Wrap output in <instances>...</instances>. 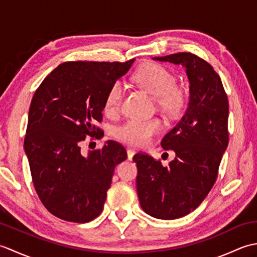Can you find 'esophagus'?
Here are the masks:
<instances>
[{"mask_svg": "<svg viewBox=\"0 0 257 257\" xmlns=\"http://www.w3.org/2000/svg\"><path fill=\"white\" fill-rule=\"evenodd\" d=\"M135 154H136V150H134V149H128V150H127L128 159H129V160H133V158H134Z\"/></svg>", "mask_w": 257, "mask_h": 257, "instance_id": "obj_1", "label": "esophagus"}]
</instances>
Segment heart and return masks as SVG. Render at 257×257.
<instances>
[{
	"mask_svg": "<svg viewBox=\"0 0 257 257\" xmlns=\"http://www.w3.org/2000/svg\"><path fill=\"white\" fill-rule=\"evenodd\" d=\"M134 79L138 86L155 97L158 107L170 116L180 113L187 103V91L177 85V78L172 72L159 64L147 63L135 74ZM124 87L121 83H114L108 90L103 109L107 114H114L119 111L123 99ZM162 129L159 119L143 120L132 119L117 129L116 137L122 143L144 147Z\"/></svg>",
	"mask_w": 257,
	"mask_h": 257,
	"instance_id": "b5f03b06",
	"label": "heart"
}]
</instances>
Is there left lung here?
Listing matches in <instances>:
<instances>
[{"mask_svg":"<svg viewBox=\"0 0 257 257\" xmlns=\"http://www.w3.org/2000/svg\"><path fill=\"white\" fill-rule=\"evenodd\" d=\"M154 59L187 69L190 96L182 118L161 141L176 154L169 166L146 154L134 156L137 192L147 214L174 220L195 210L215 182L228 144V101L220 76L204 59L191 53Z\"/></svg>","mask_w":257,"mask_h":257,"instance_id":"left-lung-1","label":"left lung"}]
</instances>
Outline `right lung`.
Segmentation results:
<instances>
[{
    "label": "right lung",
    "instance_id": "1",
    "mask_svg": "<svg viewBox=\"0 0 257 257\" xmlns=\"http://www.w3.org/2000/svg\"><path fill=\"white\" fill-rule=\"evenodd\" d=\"M125 63L66 62L35 91L30 106L24 150L38 198L59 219L87 223L100 214L114 167L127 159L123 147L108 140L81 155L86 136L100 139L105 98L127 74Z\"/></svg>",
    "mask_w": 257,
    "mask_h": 257
}]
</instances>
